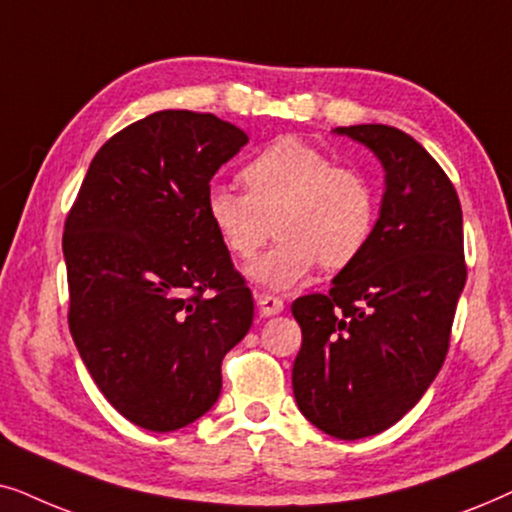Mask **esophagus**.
<instances>
[{"label": "esophagus", "instance_id": "34e87169", "mask_svg": "<svg viewBox=\"0 0 512 512\" xmlns=\"http://www.w3.org/2000/svg\"><path fill=\"white\" fill-rule=\"evenodd\" d=\"M257 306H260L262 316H276L283 311V299L269 295V292H260L257 295Z\"/></svg>", "mask_w": 512, "mask_h": 512}]
</instances>
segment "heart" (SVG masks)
Here are the masks:
<instances>
[{
	"label": "heart",
	"mask_w": 512,
	"mask_h": 512,
	"mask_svg": "<svg viewBox=\"0 0 512 512\" xmlns=\"http://www.w3.org/2000/svg\"><path fill=\"white\" fill-rule=\"evenodd\" d=\"M245 194L229 187L208 192V220L224 248L252 260L271 236L278 241L250 267L271 290H290L313 274L318 262L349 267L370 243L377 201L358 170L337 166L320 149L281 138L241 170Z\"/></svg>",
	"instance_id": "heart-1"
}]
</instances>
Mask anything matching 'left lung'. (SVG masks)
Instances as JSON below:
<instances>
[{"label":"left lung","mask_w":512,"mask_h":512,"mask_svg":"<svg viewBox=\"0 0 512 512\" xmlns=\"http://www.w3.org/2000/svg\"><path fill=\"white\" fill-rule=\"evenodd\" d=\"M386 170L372 238L330 292L292 302L302 349L292 365L299 412L339 440L377 435L433 384L466 285L463 215L452 180L410 135L384 124L335 128Z\"/></svg>","instance_id":"1"}]
</instances>
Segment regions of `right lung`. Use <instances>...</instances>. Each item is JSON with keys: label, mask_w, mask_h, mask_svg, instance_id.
Here are the masks:
<instances>
[{"label": "right lung", "mask_w": 512, "mask_h": 512, "mask_svg": "<svg viewBox=\"0 0 512 512\" xmlns=\"http://www.w3.org/2000/svg\"><path fill=\"white\" fill-rule=\"evenodd\" d=\"M245 142L215 114H149L98 149L65 220L72 339L109 405L147 431L215 405L222 358L252 325V292L206 210Z\"/></svg>", "instance_id": "right-lung-1"}]
</instances>
